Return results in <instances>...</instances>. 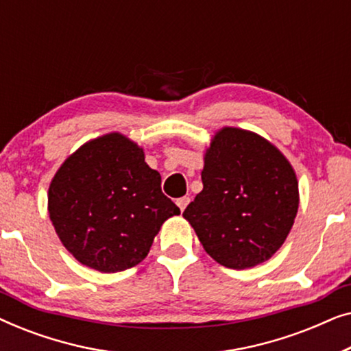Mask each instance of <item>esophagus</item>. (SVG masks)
<instances>
[{"label": "esophagus", "mask_w": 351, "mask_h": 351, "mask_svg": "<svg viewBox=\"0 0 351 351\" xmlns=\"http://www.w3.org/2000/svg\"><path fill=\"white\" fill-rule=\"evenodd\" d=\"M176 203H177V206H179V208H180L182 213H184V209L186 208V204L190 203V198H189V196H182V198L177 199Z\"/></svg>", "instance_id": "34e87169"}]
</instances>
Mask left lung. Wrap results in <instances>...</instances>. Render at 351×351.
<instances>
[{
	"mask_svg": "<svg viewBox=\"0 0 351 351\" xmlns=\"http://www.w3.org/2000/svg\"><path fill=\"white\" fill-rule=\"evenodd\" d=\"M201 180L184 217L215 262L244 270L282 246L299 209V182L273 143L244 129H220L206 150Z\"/></svg>",
	"mask_w": 351,
	"mask_h": 351,
	"instance_id": "8db88e82",
	"label": "left lung"
}]
</instances>
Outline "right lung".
Returning a JSON list of instances; mask_svg holds the SVG:
<instances>
[{
  "label": "right lung",
  "instance_id": "obj_1",
  "mask_svg": "<svg viewBox=\"0 0 351 351\" xmlns=\"http://www.w3.org/2000/svg\"><path fill=\"white\" fill-rule=\"evenodd\" d=\"M47 210L66 251L102 273L141 263L161 225L180 214L142 148L119 132L66 158L49 185Z\"/></svg>",
  "mask_w": 351,
  "mask_h": 351
}]
</instances>
